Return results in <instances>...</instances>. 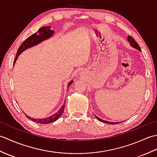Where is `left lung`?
Returning a JSON list of instances; mask_svg holds the SVG:
<instances>
[{
  "instance_id": "left-lung-1",
  "label": "left lung",
  "mask_w": 157,
  "mask_h": 157,
  "mask_svg": "<svg viewBox=\"0 0 157 157\" xmlns=\"http://www.w3.org/2000/svg\"><path fill=\"white\" fill-rule=\"evenodd\" d=\"M128 41L130 43V45H131L132 47H134V48H136L137 50H138L139 51H141V49H140V46L138 45V44L137 43V42H136L135 40L134 39V38L132 37V36H128ZM95 117H96V119H97L98 120H99L100 121H102V122H104L105 123H107V124H110V125H115V124H117V123H119V122H111V121H105V120H103L101 118L98 117L97 116ZM121 123V122H120Z\"/></svg>"
}]
</instances>
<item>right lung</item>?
Segmentation results:
<instances>
[{"label": "right lung", "mask_w": 157, "mask_h": 157, "mask_svg": "<svg viewBox=\"0 0 157 157\" xmlns=\"http://www.w3.org/2000/svg\"><path fill=\"white\" fill-rule=\"evenodd\" d=\"M51 26H44V27L40 28L37 32L34 33V34H32V36H29V37H28L21 45H20V46L17 50V52L16 57L14 59V61H13V65H15L17 59L18 58V56L21 54V52L25 51L26 49L33 47V46H36L37 44H40L41 42L52 37V34H54L55 32L52 30V29H51ZM73 82V80L70 82L69 83L68 86L71 85ZM65 105V103L64 102V104L63 105L61 109H60L59 111L55 113V114L50 116L48 117L44 118V119H34V118H31L30 117L28 116L27 115L25 114V115L28 119H31L33 121L40 123V124H48V123H51L56 121V120H57L61 116L63 111H64Z\"/></svg>", "instance_id": "add662e5"}]
</instances>
